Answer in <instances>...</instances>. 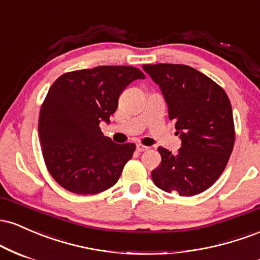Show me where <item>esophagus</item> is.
I'll return each mask as SVG.
<instances>
[{"mask_svg": "<svg viewBox=\"0 0 260 260\" xmlns=\"http://www.w3.org/2000/svg\"><path fill=\"white\" fill-rule=\"evenodd\" d=\"M148 147H145V145H143V144H137V150L138 151H145V150H148Z\"/></svg>", "mask_w": 260, "mask_h": 260, "instance_id": "esophagus-1", "label": "esophagus"}]
</instances>
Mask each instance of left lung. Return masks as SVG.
Wrapping results in <instances>:
<instances>
[{"label": "left lung", "mask_w": 260, "mask_h": 260, "mask_svg": "<svg viewBox=\"0 0 260 260\" xmlns=\"http://www.w3.org/2000/svg\"><path fill=\"white\" fill-rule=\"evenodd\" d=\"M159 85L174 120L181 149L159 147L161 164L153 170L155 186L182 197L208 189L225 170L235 144L234 116L221 86L184 64H143Z\"/></svg>", "instance_id": "obj_1"}]
</instances>
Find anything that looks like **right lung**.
Instances as JSON below:
<instances>
[{
	"mask_svg": "<svg viewBox=\"0 0 260 260\" xmlns=\"http://www.w3.org/2000/svg\"><path fill=\"white\" fill-rule=\"evenodd\" d=\"M145 76L131 66H99L56 79L40 109L39 136L47 170L76 194H96L118 181L136 145L101 132L128 84Z\"/></svg>",
	"mask_w": 260,
	"mask_h": 260,
	"instance_id": "add662e5",
	"label": "right lung"
}]
</instances>
